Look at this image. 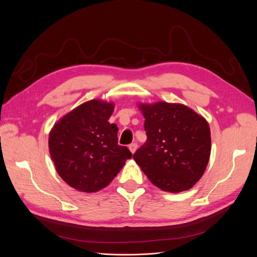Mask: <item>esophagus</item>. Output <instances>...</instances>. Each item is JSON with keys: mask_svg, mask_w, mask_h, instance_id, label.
Masks as SVG:
<instances>
[{"mask_svg": "<svg viewBox=\"0 0 257 257\" xmlns=\"http://www.w3.org/2000/svg\"><path fill=\"white\" fill-rule=\"evenodd\" d=\"M137 147H138V146H137V144H135V143H134V144H131V145L128 146V149H130V151H131L132 153L134 154L135 151L137 150Z\"/></svg>", "mask_w": 257, "mask_h": 257, "instance_id": "obj_1", "label": "esophagus"}]
</instances>
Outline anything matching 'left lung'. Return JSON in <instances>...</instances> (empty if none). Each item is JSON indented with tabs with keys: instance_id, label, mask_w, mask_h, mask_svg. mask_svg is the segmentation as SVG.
I'll return each instance as SVG.
<instances>
[{
	"instance_id": "left-lung-1",
	"label": "left lung",
	"mask_w": 257,
	"mask_h": 257,
	"mask_svg": "<svg viewBox=\"0 0 257 257\" xmlns=\"http://www.w3.org/2000/svg\"><path fill=\"white\" fill-rule=\"evenodd\" d=\"M138 107L147 141L133 155L135 162L162 191L190 190L204 175L211 152L207 120L182 104L158 102Z\"/></svg>"
}]
</instances>
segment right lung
<instances>
[{"mask_svg":"<svg viewBox=\"0 0 257 257\" xmlns=\"http://www.w3.org/2000/svg\"><path fill=\"white\" fill-rule=\"evenodd\" d=\"M113 102L91 99L54 123L49 153L57 173L75 190L94 193L109 184L132 153L118 145V126L109 123Z\"/></svg>","mask_w":257,"mask_h":257,"instance_id":"obj_1","label":"right lung"}]
</instances>
